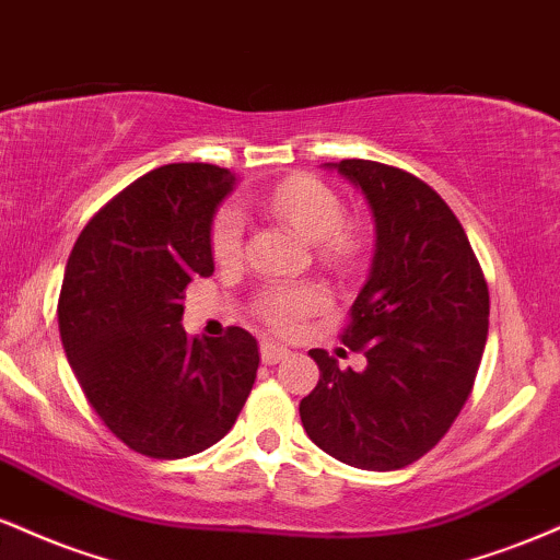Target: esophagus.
Masks as SVG:
<instances>
[{
	"instance_id": "34e87169",
	"label": "esophagus",
	"mask_w": 560,
	"mask_h": 560,
	"mask_svg": "<svg viewBox=\"0 0 560 560\" xmlns=\"http://www.w3.org/2000/svg\"><path fill=\"white\" fill-rule=\"evenodd\" d=\"M260 358H262V363L273 365V363H281L284 358H289V350H287V347L276 345V342H262L260 345Z\"/></svg>"
}]
</instances>
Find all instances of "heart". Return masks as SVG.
<instances>
[{"label":"heart","mask_w":560,"mask_h":560,"mask_svg":"<svg viewBox=\"0 0 560 560\" xmlns=\"http://www.w3.org/2000/svg\"><path fill=\"white\" fill-rule=\"evenodd\" d=\"M266 210L302 240L313 242L318 258L331 266H345L361 249V231L345 221L342 199L331 186L311 176H292L276 184L262 199ZM244 218L236 208H223L210 229V249L218 262H234L242 255ZM326 305V289L320 284H268L258 294L255 311L279 334H294L302 320Z\"/></svg>","instance_id":"1"}]
</instances>
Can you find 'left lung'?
Listing matches in <instances>:
<instances>
[{
  "label": "left lung",
  "mask_w": 560,
  "mask_h": 560,
  "mask_svg": "<svg viewBox=\"0 0 560 560\" xmlns=\"http://www.w3.org/2000/svg\"><path fill=\"white\" fill-rule=\"evenodd\" d=\"M369 199L371 273L342 342L363 371L311 350L320 378L300 402L307 436L331 458L395 471L427 455L458 419L490 326V292L458 218L429 184L374 160L326 163Z\"/></svg>",
  "instance_id": "left-lung-1"
}]
</instances>
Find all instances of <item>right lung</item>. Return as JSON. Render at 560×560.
Masks as SVG:
<instances>
[{"label":"right lung","mask_w":560,"mask_h":560,"mask_svg":"<svg viewBox=\"0 0 560 560\" xmlns=\"http://www.w3.org/2000/svg\"><path fill=\"white\" fill-rule=\"evenodd\" d=\"M236 176L171 163L126 186L75 240L57 320L70 369L105 427L150 458H186L229 434L260 352L249 331L186 337L184 289L213 273L210 226Z\"/></svg>","instance_id":"add662e5"}]
</instances>
